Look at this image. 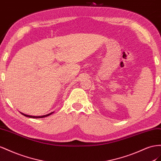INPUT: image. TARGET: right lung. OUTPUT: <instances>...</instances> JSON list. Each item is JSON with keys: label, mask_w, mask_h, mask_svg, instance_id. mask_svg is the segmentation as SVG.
I'll return each instance as SVG.
<instances>
[{"label": "right lung", "mask_w": 161, "mask_h": 161, "mask_svg": "<svg viewBox=\"0 0 161 161\" xmlns=\"http://www.w3.org/2000/svg\"><path fill=\"white\" fill-rule=\"evenodd\" d=\"M53 112L50 113H49V114H45V115H43V116H31V115H27V114H24V113H21V114H23V115H24V116L27 117L34 118V119H38V118H43V117H47V116L50 115V114H53Z\"/></svg>", "instance_id": "1"}]
</instances>
